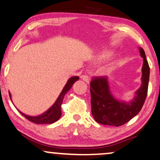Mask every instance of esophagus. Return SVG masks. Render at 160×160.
I'll list each match as a JSON object with an SVG mask.
<instances>
[{"label": "esophagus", "mask_w": 160, "mask_h": 160, "mask_svg": "<svg viewBox=\"0 0 160 160\" xmlns=\"http://www.w3.org/2000/svg\"><path fill=\"white\" fill-rule=\"evenodd\" d=\"M80 78H81V79H82V80H83L85 82H89L90 78H89V77H88V75H86V74H83V75H81Z\"/></svg>", "instance_id": "34e87169"}]
</instances>
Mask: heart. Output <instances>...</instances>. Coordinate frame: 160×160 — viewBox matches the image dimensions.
<instances>
[{
  "label": "heart",
  "instance_id": "heart-1",
  "mask_svg": "<svg viewBox=\"0 0 160 160\" xmlns=\"http://www.w3.org/2000/svg\"><path fill=\"white\" fill-rule=\"evenodd\" d=\"M109 56H110V54H109V53H103L100 56V59H105V58H108Z\"/></svg>",
  "mask_w": 160,
  "mask_h": 160
}]
</instances>
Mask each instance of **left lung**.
<instances>
[{
    "label": "left lung",
    "mask_w": 160,
    "mask_h": 160,
    "mask_svg": "<svg viewBox=\"0 0 160 160\" xmlns=\"http://www.w3.org/2000/svg\"><path fill=\"white\" fill-rule=\"evenodd\" d=\"M143 58L142 85L134 98L125 102L115 99L111 94L106 76L93 77L90 82L92 113L100 124L120 126L128 122L142 109L148 94L150 68L143 48H139Z\"/></svg>",
    "instance_id": "obj_1"
}]
</instances>
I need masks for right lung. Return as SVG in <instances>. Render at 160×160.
Returning <instances> with one entry per match:
<instances>
[{
  "mask_svg": "<svg viewBox=\"0 0 160 160\" xmlns=\"http://www.w3.org/2000/svg\"><path fill=\"white\" fill-rule=\"evenodd\" d=\"M79 79L78 76H74L71 78L69 80H68L67 83L66 84L65 87L60 93V96L57 99L56 102L50 108L47 112L43 113V114L40 115L38 117H30L28 115H26L23 114V113L20 112V113L23 115L24 117H26L28 120L30 122L35 123V124H52L57 120L60 119L61 117L62 112H61V105L63 100V98L65 94L67 93L71 88H72V85L74 83V82L77 81ZM9 97H11V94H9Z\"/></svg>",
  "mask_w": 160,
  "mask_h": 160,
  "instance_id": "add662e5",
  "label": "right lung"
}]
</instances>
